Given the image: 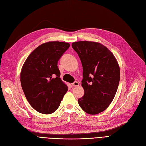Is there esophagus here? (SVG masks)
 Returning <instances> with one entry per match:
<instances>
[{"instance_id":"obj_1","label":"esophagus","mask_w":146,"mask_h":146,"mask_svg":"<svg viewBox=\"0 0 146 146\" xmlns=\"http://www.w3.org/2000/svg\"><path fill=\"white\" fill-rule=\"evenodd\" d=\"M72 86L74 87H76V86H79V83L77 82H75L73 83H72Z\"/></svg>"}]
</instances>
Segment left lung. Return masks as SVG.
Wrapping results in <instances>:
<instances>
[{
	"instance_id": "left-lung-1",
	"label": "left lung",
	"mask_w": 146,
	"mask_h": 146,
	"mask_svg": "<svg viewBox=\"0 0 146 146\" xmlns=\"http://www.w3.org/2000/svg\"><path fill=\"white\" fill-rule=\"evenodd\" d=\"M83 66L82 86L84 94L78 104L85 112L100 113L106 109L117 91L120 78L118 63L103 44L79 41L72 43Z\"/></svg>"
}]
</instances>
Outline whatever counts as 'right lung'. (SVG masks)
<instances>
[{
    "label": "right lung",
    "mask_w": 146,
    "mask_h": 146,
    "mask_svg": "<svg viewBox=\"0 0 146 146\" xmlns=\"http://www.w3.org/2000/svg\"><path fill=\"white\" fill-rule=\"evenodd\" d=\"M69 46L62 42L43 43L29 54L23 65L22 89L30 105L40 113L54 112L68 91L60 78L57 63Z\"/></svg>",
    "instance_id": "1"
}]
</instances>
